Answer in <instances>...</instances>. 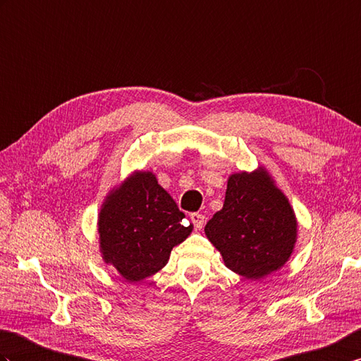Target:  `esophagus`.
<instances>
[{
    "label": "esophagus",
    "mask_w": 361,
    "mask_h": 361,
    "mask_svg": "<svg viewBox=\"0 0 361 361\" xmlns=\"http://www.w3.org/2000/svg\"><path fill=\"white\" fill-rule=\"evenodd\" d=\"M190 221L194 223L197 231H201V229H203V226H204V215H201V214H198V212L192 214V215H190Z\"/></svg>",
    "instance_id": "34e87169"
}]
</instances>
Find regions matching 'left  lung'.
<instances>
[{
  "instance_id": "left-lung-1",
  "label": "left lung",
  "mask_w": 361,
  "mask_h": 361,
  "mask_svg": "<svg viewBox=\"0 0 361 361\" xmlns=\"http://www.w3.org/2000/svg\"><path fill=\"white\" fill-rule=\"evenodd\" d=\"M228 269L247 280H262L289 262L298 223L289 198L264 166L228 178L221 211L204 228Z\"/></svg>"
}]
</instances>
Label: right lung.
I'll return each mask as SVG.
<instances>
[{"mask_svg":"<svg viewBox=\"0 0 361 361\" xmlns=\"http://www.w3.org/2000/svg\"><path fill=\"white\" fill-rule=\"evenodd\" d=\"M183 219L154 172L133 171L107 192L98 212L103 262L129 283L157 274L169 262L172 249L194 229Z\"/></svg>","mask_w":361,"mask_h":361,"instance_id":"right-lung-1","label":"right lung"}]
</instances>
